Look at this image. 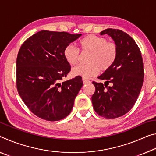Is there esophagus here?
Returning a JSON list of instances; mask_svg holds the SVG:
<instances>
[{"instance_id":"esophagus-1","label":"esophagus","mask_w":156,"mask_h":156,"mask_svg":"<svg viewBox=\"0 0 156 156\" xmlns=\"http://www.w3.org/2000/svg\"><path fill=\"white\" fill-rule=\"evenodd\" d=\"M83 82L84 84H88V83H91L90 80H87V79L84 78H83Z\"/></svg>"}]
</instances>
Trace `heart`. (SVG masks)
<instances>
[{"label":"heart","instance_id":"b5f03b06","mask_svg":"<svg viewBox=\"0 0 156 156\" xmlns=\"http://www.w3.org/2000/svg\"><path fill=\"white\" fill-rule=\"evenodd\" d=\"M80 46L83 53H90L88 65H80L73 67L71 73L75 76L90 78L97 74L99 70L105 71L115 63L117 58L118 47L115 42L94 34H90L80 41ZM65 60L71 65H75L80 60L78 48L69 44L64 50Z\"/></svg>","mask_w":156,"mask_h":156}]
</instances>
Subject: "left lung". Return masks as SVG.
Wrapping results in <instances>:
<instances>
[{"label":"left lung","instance_id":"left-lung-1","mask_svg":"<svg viewBox=\"0 0 156 156\" xmlns=\"http://www.w3.org/2000/svg\"><path fill=\"white\" fill-rule=\"evenodd\" d=\"M110 36L118 47L117 58L111 67L92 82L95 92L91 102L95 112L106 119L124 115L137 101L144 80V66L139 47L122 30L108 28L101 33Z\"/></svg>","mask_w":156,"mask_h":156}]
</instances>
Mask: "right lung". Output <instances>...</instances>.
Returning <instances> with one entry per match:
<instances>
[{"label":"right lung","mask_w":156,"mask_h":156,"mask_svg":"<svg viewBox=\"0 0 156 156\" xmlns=\"http://www.w3.org/2000/svg\"><path fill=\"white\" fill-rule=\"evenodd\" d=\"M81 34L41 30L27 39L16 58V87L32 112L46 121L65 118L83 85L76 76L61 82L71 70L64 50Z\"/></svg>","instance_id":"add662e5"}]
</instances>
